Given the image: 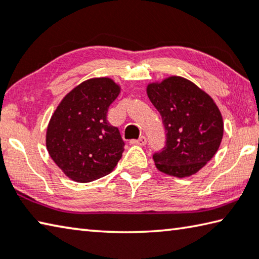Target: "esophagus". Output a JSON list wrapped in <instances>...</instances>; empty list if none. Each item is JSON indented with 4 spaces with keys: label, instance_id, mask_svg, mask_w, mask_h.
Wrapping results in <instances>:
<instances>
[{
    "label": "esophagus",
    "instance_id": "34e87169",
    "mask_svg": "<svg viewBox=\"0 0 259 259\" xmlns=\"http://www.w3.org/2000/svg\"><path fill=\"white\" fill-rule=\"evenodd\" d=\"M130 143L133 144V145H140V146H144V145H146L147 139H146L145 136H142V137H139L138 139H133V140H131Z\"/></svg>",
    "mask_w": 259,
    "mask_h": 259
}]
</instances>
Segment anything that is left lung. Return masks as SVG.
Masks as SVG:
<instances>
[{
  "mask_svg": "<svg viewBox=\"0 0 259 259\" xmlns=\"http://www.w3.org/2000/svg\"><path fill=\"white\" fill-rule=\"evenodd\" d=\"M147 96L159 111L165 145L153 154L161 172L178 178L192 176L212 159L222 143L224 123L212 98L194 83L170 76L151 83Z\"/></svg>",
  "mask_w": 259,
  "mask_h": 259,
  "instance_id": "8db88e82",
  "label": "left lung"
}]
</instances>
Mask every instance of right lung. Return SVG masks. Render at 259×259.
Listing matches in <instances>:
<instances>
[{"label": "right lung", "instance_id": "1", "mask_svg": "<svg viewBox=\"0 0 259 259\" xmlns=\"http://www.w3.org/2000/svg\"><path fill=\"white\" fill-rule=\"evenodd\" d=\"M120 94L108 77L90 78L65 96L51 116L47 148L55 163L73 181L89 183L108 175L124 151L107 111Z\"/></svg>", "mask_w": 259, "mask_h": 259}]
</instances>
